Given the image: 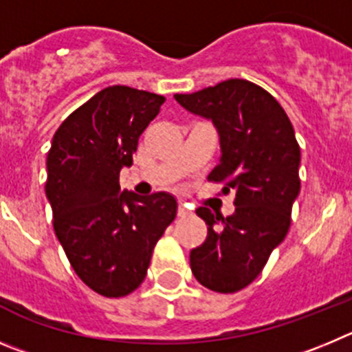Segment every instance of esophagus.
I'll return each instance as SVG.
<instances>
[{"mask_svg": "<svg viewBox=\"0 0 352 352\" xmlns=\"http://www.w3.org/2000/svg\"><path fill=\"white\" fill-rule=\"evenodd\" d=\"M177 214H179V217H186V215H191V210L186 205L180 204L179 208H177Z\"/></svg>", "mask_w": 352, "mask_h": 352, "instance_id": "obj_1", "label": "esophagus"}]
</instances>
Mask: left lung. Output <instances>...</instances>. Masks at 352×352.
<instances>
[{
	"label": "left lung",
	"mask_w": 352,
	"mask_h": 352,
	"mask_svg": "<svg viewBox=\"0 0 352 352\" xmlns=\"http://www.w3.org/2000/svg\"><path fill=\"white\" fill-rule=\"evenodd\" d=\"M175 100L214 122L221 160L208 180L224 184V192L235 191V212L228 217L196 208L208 233L189 254L191 270L201 286L236 293L261 274L272 251L286 239L300 192V145L278 101L243 78L175 94Z\"/></svg>",
	"instance_id": "left-lung-1"
}]
</instances>
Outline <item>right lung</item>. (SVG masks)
<instances>
[{
    "instance_id": "right-lung-1",
    "label": "right lung",
    "mask_w": 352,
    "mask_h": 352,
    "mask_svg": "<svg viewBox=\"0 0 352 352\" xmlns=\"http://www.w3.org/2000/svg\"><path fill=\"white\" fill-rule=\"evenodd\" d=\"M163 103L160 94L110 85L66 117L47 154L56 236L82 283L107 298L144 283L154 245L177 215L168 192L138 196L119 186Z\"/></svg>"
}]
</instances>
